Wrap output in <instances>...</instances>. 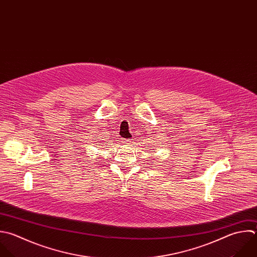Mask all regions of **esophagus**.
Returning a JSON list of instances; mask_svg holds the SVG:
<instances>
[{
	"label": "esophagus",
	"mask_w": 257,
	"mask_h": 257,
	"mask_svg": "<svg viewBox=\"0 0 257 257\" xmlns=\"http://www.w3.org/2000/svg\"><path fill=\"white\" fill-rule=\"evenodd\" d=\"M120 143L123 145H128V144H131V140L130 139H121Z\"/></svg>",
	"instance_id": "esophagus-1"
}]
</instances>
